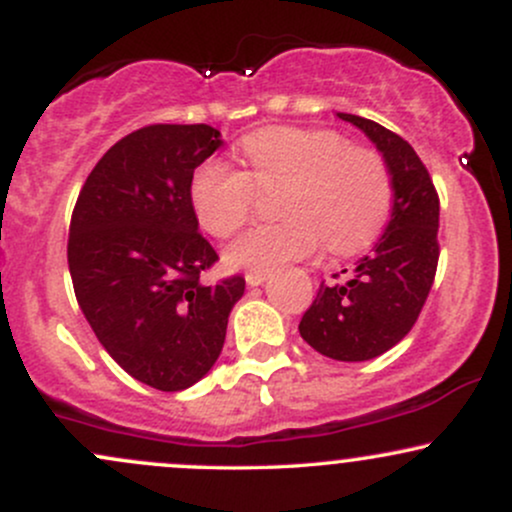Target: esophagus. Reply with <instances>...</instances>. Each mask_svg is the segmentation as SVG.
<instances>
[{
	"mask_svg": "<svg viewBox=\"0 0 512 512\" xmlns=\"http://www.w3.org/2000/svg\"><path fill=\"white\" fill-rule=\"evenodd\" d=\"M245 281H248V286H260L267 281V272H248L245 274Z\"/></svg>",
	"mask_w": 512,
	"mask_h": 512,
	"instance_id": "obj_1",
	"label": "esophagus"
}]
</instances>
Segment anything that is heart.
<instances>
[{
    "label": "heart",
    "mask_w": 512,
    "mask_h": 512,
    "mask_svg": "<svg viewBox=\"0 0 512 512\" xmlns=\"http://www.w3.org/2000/svg\"><path fill=\"white\" fill-rule=\"evenodd\" d=\"M248 173L211 158L190 180L199 226L231 238L250 219L257 192L276 199L281 223L257 226L228 245L233 269L269 272L313 255L320 236L332 252L368 248L390 219L395 182L387 158L322 127H267L240 142Z\"/></svg>",
    "instance_id": "1"
}]
</instances>
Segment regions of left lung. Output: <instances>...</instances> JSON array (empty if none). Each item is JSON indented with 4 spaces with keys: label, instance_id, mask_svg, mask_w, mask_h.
I'll use <instances>...</instances> for the list:
<instances>
[{
    "label": "left lung",
    "instance_id": "left-lung-1",
    "mask_svg": "<svg viewBox=\"0 0 512 512\" xmlns=\"http://www.w3.org/2000/svg\"><path fill=\"white\" fill-rule=\"evenodd\" d=\"M337 117L361 129L387 158L395 202L383 238L354 264L346 281H322L298 332L334 361H370L402 342L424 308L438 269L440 202L409 142L366 117Z\"/></svg>",
    "mask_w": 512,
    "mask_h": 512
}]
</instances>
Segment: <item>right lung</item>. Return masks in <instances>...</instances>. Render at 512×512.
I'll return each instance as SVG.
<instances>
[{
    "label": "right lung",
    "mask_w": 512,
    "mask_h": 512,
    "mask_svg": "<svg viewBox=\"0 0 512 512\" xmlns=\"http://www.w3.org/2000/svg\"><path fill=\"white\" fill-rule=\"evenodd\" d=\"M221 144L209 125L127 134L91 170L69 223L81 313L117 366L161 392L209 373L245 291L240 274L199 281L219 255L197 231L190 180Z\"/></svg>",
    "instance_id": "right-lung-1"
}]
</instances>
